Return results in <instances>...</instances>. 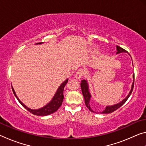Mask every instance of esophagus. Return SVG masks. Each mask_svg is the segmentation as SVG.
<instances>
[{
	"instance_id": "34e87169",
	"label": "esophagus",
	"mask_w": 146,
	"mask_h": 146,
	"mask_svg": "<svg viewBox=\"0 0 146 146\" xmlns=\"http://www.w3.org/2000/svg\"><path fill=\"white\" fill-rule=\"evenodd\" d=\"M84 70H83V69H80V70H78L76 71V73L75 74V78L78 79V80H80V79L82 77L83 75H84Z\"/></svg>"
}]
</instances>
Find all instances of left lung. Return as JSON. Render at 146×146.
Masks as SVG:
<instances>
[{
    "label": "left lung",
    "instance_id": "8db88e82",
    "mask_svg": "<svg viewBox=\"0 0 146 146\" xmlns=\"http://www.w3.org/2000/svg\"><path fill=\"white\" fill-rule=\"evenodd\" d=\"M117 54H118L120 53H126L127 51L125 50L124 49H123L121 48V47L117 46ZM133 77L135 78V76H133ZM80 86H81V90H82V92L83 94V96H84V100H85V104H86V107H87L89 110H90L91 112H95L93 111L92 110V109L90 107V98H91V95H90V91H89V87H88V82L86 80H82L81 81V83H80ZM133 87H134V81H133V84L131 86V90L130 92L129 93V95L127 96V97L124 98L122 102H120V103L117 104H115L113 106H107V107L106 108V109L104 110L103 111L100 112V113H102V114H108V113H112L113 111H115L117 110V109L119 108L120 107H121L123 104H124L125 102H126L127 100L128 99V98L129 97V96L131 95V94L133 90Z\"/></svg>",
    "mask_w": 146,
    "mask_h": 146
}]
</instances>
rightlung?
Listing matches in <instances>:
<instances>
[{
	"instance_id": "right-lung-1",
	"label": "right lung",
	"mask_w": 146,
	"mask_h": 146,
	"mask_svg": "<svg viewBox=\"0 0 146 146\" xmlns=\"http://www.w3.org/2000/svg\"><path fill=\"white\" fill-rule=\"evenodd\" d=\"M42 42H39V43H36V44H40ZM68 82V79H66V80L64 81V82L61 84V85L59 86V88H58L57 91L55 93V96H54L53 99L51 100V102H49L48 104L46 105L45 106H44L42 108L38 109V110H31V109L28 108L27 106H26L24 104L21 102V100L19 99V98L17 97V96L16 95V93L15 92L13 88L12 87V90H13V92L14 95L15 96V97L17 98V99L18 100L20 104L23 106L24 108H26L28 111L30 112L32 114H33L35 115H37V116H47L49 115L50 114H52V113H55V111L58 110V109L62 105V103L63 102V99H64V89L65 86L66 85V84Z\"/></svg>"
}]
</instances>
